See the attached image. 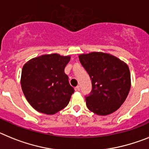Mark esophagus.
Masks as SVG:
<instances>
[{
    "mask_svg": "<svg viewBox=\"0 0 149 149\" xmlns=\"http://www.w3.org/2000/svg\"><path fill=\"white\" fill-rule=\"evenodd\" d=\"M80 90V88H79V85H77V86H76V88H75V91H79Z\"/></svg>",
    "mask_w": 149,
    "mask_h": 149,
    "instance_id": "esophagus-1",
    "label": "esophagus"
}]
</instances>
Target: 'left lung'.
Returning a JSON list of instances; mask_svg holds the SVG:
<instances>
[{
  "mask_svg": "<svg viewBox=\"0 0 149 149\" xmlns=\"http://www.w3.org/2000/svg\"><path fill=\"white\" fill-rule=\"evenodd\" d=\"M79 58L92 83L91 93L85 97L88 109L99 116L116 112L130 91L131 80L127 64L104 52L81 54Z\"/></svg>",
  "mask_w": 149,
  "mask_h": 149,
  "instance_id": "obj_1",
  "label": "left lung"
}]
</instances>
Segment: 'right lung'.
<instances>
[{"instance_id":"obj_1","label":"right lung","mask_w":149,"mask_h":149,"mask_svg":"<svg viewBox=\"0 0 149 149\" xmlns=\"http://www.w3.org/2000/svg\"><path fill=\"white\" fill-rule=\"evenodd\" d=\"M70 60V56L54 53L33 58L23 66L22 89L34 109L53 115L69 103L74 89L64 68Z\"/></svg>"}]
</instances>
